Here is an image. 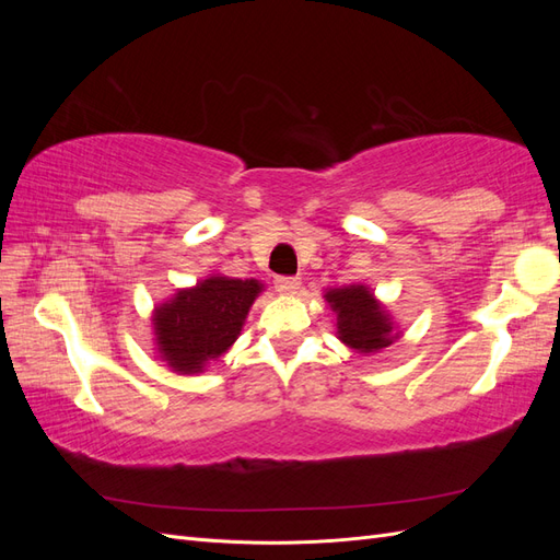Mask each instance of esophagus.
<instances>
[{
	"label": "esophagus",
	"instance_id": "obj_1",
	"mask_svg": "<svg viewBox=\"0 0 560 560\" xmlns=\"http://www.w3.org/2000/svg\"><path fill=\"white\" fill-rule=\"evenodd\" d=\"M299 284H301V278H296V276H278L276 278V290L280 294H294L299 290Z\"/></svg>",
	"mask_w": 560,
	"mask_h": 560
}]
</instances>
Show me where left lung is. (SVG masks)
<instances>
[{
	"mask_svg": "<svg viewBox=\"0 0 560 560\" xmlns=\"http://www.w3.org/2000/svg\"><path fill=\"white\" fill-rule=\"evenodd\" d=\"M338 319V338L360 352H374L393 343L389 317L364 284H350L325 294Z\"/></svg>",
	"mask_w": 560,
	"mask_h": 560,
	"instance_id": "obj_1",
	"label": "left lung"
}]
</instances>
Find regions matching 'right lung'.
I'll return each instance as SVG.
<instances>
[{
	"instance_id": "right-lung-1",
	"label": "right lung",
	"mask_w": 560,
	"mask_h": 560,
	"mask_svg": "<svg viewBox=\"0 0 560 560\" xmlns=\"http://www.w3.org/2000/svg\"><path fill=\"white\" fill-rule=\"evenodd\" d=\"M261 292L257 280L208 278L177 292L154 315L161 358L179 374H198L238 338L247 311Z\"/></svg>"
}]
</instances>
